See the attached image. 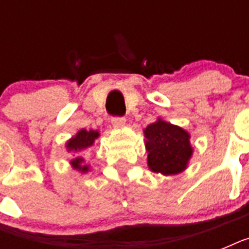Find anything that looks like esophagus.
<instances>
[{"mask_svg": "<svg viewBox=\"0 0 249 249\" xmlns=\"http://www.w3.org/2000/svg\"><path fill=\"white\" fill-rule=\"evenodd\" d=\"M126 124V120H125L124 117H113L112 119V125L113 128L116 129H123Z\"/></svg>", "mask_w": 249, "mask_h": 249, "instance_id": "obj_1", "label": "esophagus"}]
</instances>
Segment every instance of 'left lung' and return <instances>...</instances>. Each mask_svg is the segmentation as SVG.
I'll return each instance as SVG.
<instances>
[{
  "instance_id": "1",
  "label": "left lung",
  "mask_w": 249,
  "mask_h": 249,
  "mask_svg": "<svg viewBox=\"0 0 249 249\" xmlns=\"http://www.w3.org/2000/svg\"><path fill=\"white\" fill-rule=\"evenodd\" d=\"M148 169L163 176H174L187 169L194 148L190 133L158 117L143 130Z\"/></svg>"
}]
</instances>
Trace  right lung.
I'll return each mask as SVG.
<instances>
[{
	"label": "right lung",
	"instance_id": "obj_1",
	"mask_svg": "<svg viewBox=\"0 0 249 249\" xmlns=\"http://www.w3.org/2000/svg\"><path fill=\"white\" fill-rule=\"evenodd\" d=\"M101 136L99 130H94V129H80L79 132L76 133L75 136L71 137L70 140L66 142V150L67 152H71L72 159L70 160L72 169L77 170L80 173H88L90 172V164L85 163V159L83 158V152L93 147L95 143V140H98Z\"/></svg>",
	"mask_w": 249,
	"mask_h": 249
}]
</instances>
